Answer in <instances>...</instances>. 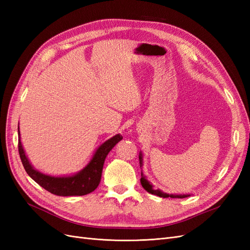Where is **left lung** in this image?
Instances as JSON below:
<instances>
[{"mask_svg":"<svg viewBox=\"0 0 250 250\" xmlns=\"http://www.w3.org/2000/svg\"><path fill=\"white\" fill-rule=\"evenodd\" d=\"M139 160H140V167L142 169V167H143V153L142 152H140ZM141 184H142V187L145 188V190L148 193L156 195V196H160V197H163V198H168V197H171V198H186V197H188V196H190V194H168V193L163 192L162 190H160V188L154 190L152 184H151L150 181L146 178V176L144 175L143 171L141 172Z\"/></svg>","mask_w":250,"mask_h":250,"instance_id":"1","label":"left lung"}]
</instances>
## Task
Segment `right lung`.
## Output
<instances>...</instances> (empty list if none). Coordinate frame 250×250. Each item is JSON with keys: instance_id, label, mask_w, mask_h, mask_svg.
I'll return each mask as SVG.
<instances>
[{"instance_id": "add662e5", "label": "right lung", "mask_w": 250, "mask_h": 250, "mask_svg": "<svg viewBox=\"0 0 250 250\" xmlns=\"http://www.w3.org/2000/svg\"><path fill=\"white\" fill-rule=\"evenodd\" d=\"M18 132L21 161L28 175L44 190L57 196H82L95 191L100 184L105 158L110 152V150L116 146V144L123 139L122 135L119 133L105 141L102 145L98 147L92 160L88 162L85 167L73 175L52 176L37 171L31 165L21 145L20 126L18 128Z\"/></svg>"}]
</instances>
